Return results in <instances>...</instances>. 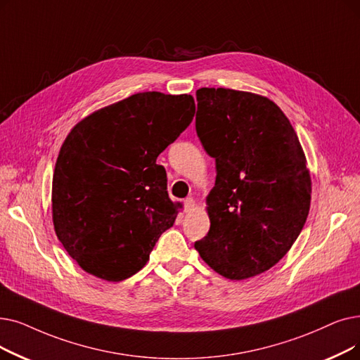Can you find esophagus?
<instances>
[{"label":"esophagus","mask_w":360,"mask_h":360,"mask_svg":"<svg viewBox=\"0 0 360 360\" xmlns=\"http://www.w3.org/2000/svg\"><path fill=\"white\" fill-rule=\"evenodd\" d=\"M194 200L193 198H186L184 200V212L185 213H191L194 210Z\"/></svg>","instance_id":"34e87169"}]
</instances>
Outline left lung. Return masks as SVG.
<instances>
[{
    "label": "left lung",
    "instance_id": "1",
    "mask_svg": "<svg viewBox=\"0 0 360 360\" xmlns=\"http://www.w3.org/2000/svg\"><path fill=\"white\" fill-rule=\"evenodd\" d=\"M195 131L216 162L207 197L210 229L194 243L228 279H247L283 259L304 226L310 175L299 138L266 97L200 88Z\"/></svg>",
    "mask_w": 360,
    "mask_h": 360
}]
</instances>
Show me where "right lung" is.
I'll list each match as a JSON object with an SVG mask.
<instances>
[{
  "label": "right lung",
  "instance_id": "add662e5",
  "mask_svg": "<svg viewBox=\"0 0 360 360\" xmlns=\"http://www.w3.org/2000/svg\"><path fill=\"white\" fill-rule=\"evenodd\" d=\"M191 96L139 92L85 117L61 146L53 178L60 243L88 274L123 281L141 269L178 206L159 154L190 127Z\"/></svg>",
  "mask_w": 360,
  "mask_h": 360
}]
</instances>
